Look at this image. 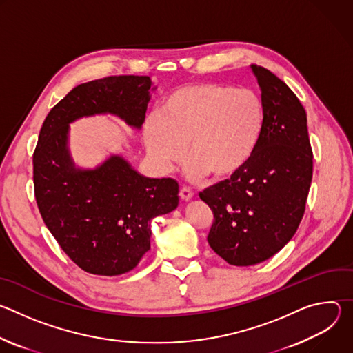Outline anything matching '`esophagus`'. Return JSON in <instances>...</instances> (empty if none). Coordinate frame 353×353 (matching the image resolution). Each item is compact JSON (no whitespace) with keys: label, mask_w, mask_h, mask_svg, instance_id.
<instances>
[{"label":"esophagus","mask_w":353,"mask_h":353,"mask_svg":"<svg viewBox=\"0 0 353 353\" xmlns=\"http://www.w3.org/2000/svg\"><path fill=\"white\" fill-rule=\"evenodd\" d=\"M192 196H194V192H192L190 188L183 187V188L180 190V198H181L183 201H190Z\"/></svg>","instance_id":"34e87169"}]
</instances>
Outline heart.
<instances>
[{"label": "heart", "instance_id": "b5f03b06", "mask_svg": "<svg viewBox=\"0 0 353 353\" xmlns=\"http://www.w3.org/2000/svg\"><path fill=\"white\" fill-rule=\"evenodd\" d=\"M265 127V108L253 89L218 82L185 85L170 92L158 117L148 119L143 139L149 155L168 170L187 145L185 173L225 180L254 158Z\"/></svg>", "mask_w": 353, "mask_h": 353}]
</instances>
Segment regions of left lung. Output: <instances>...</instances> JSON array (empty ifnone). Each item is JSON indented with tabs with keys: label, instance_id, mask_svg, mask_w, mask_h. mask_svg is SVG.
Here are the masks:
<instances>
[{
	"label": "left lung",
	"instance_id": "8db88e82",
	"mask_svg": "<svg viewBox=\"0 0 353 353\" xmlns=\"http://www.w3.org/2000/svg\"><path fill=\"white\" fill-rule=\"evenodd\" d=\"M251 70L265 108L260 146L240 173L199 192L214 212L208 243L236 267L268 260L293 237L313 177L305 108L271 71L257 65Z\"/></svg>",
	"mask_w": 353,
	"mask_h": 353
}]
</instances>
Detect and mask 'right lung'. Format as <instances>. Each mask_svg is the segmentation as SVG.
<instances>
[{
	"label": "right lung",
	"instance_id": "right-lung-1",
	"mask_svg": "<svg viewBox=\"0 0 353 353\" xmlns=\"http://www.w3.org/2000/svg\"><path fill=\"white\" fill-rule=\"evenodd\" d=\"M150 85L138 75L78 85L50 110L39 134L33 184L40 215L64 253L93 275H121L138 265L150 248V221L179 205V183L145 177L119 155L94 169L75 168L68 124L110 113L141 128Z\"/></svg>",
	"mask_w": 353,
	"mask_h": 353
}]
</instances>
